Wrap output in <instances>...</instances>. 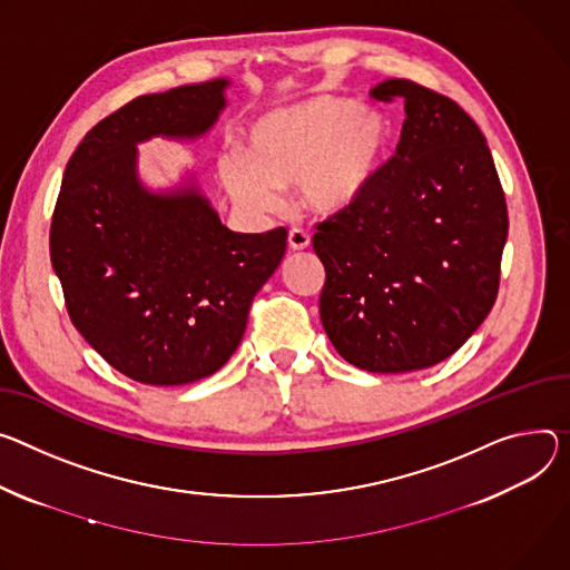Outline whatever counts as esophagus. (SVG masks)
<instances>
[{"label":"esophagus","instance_id":"esophagus-1","mask_svg":"<svg viewBox=\"0 0 570 570\" xmlns=\"http://www.w3.org/2000/svg\"><path fill=\"white\" fill-rule=\"evenodd\" d=\"M308 243H312V234H308L306 229H299V227H293L288 232V247L293 252H302L308 247Z\"/></svg>","mask_w":570,"mask_h":570}]
</instances>
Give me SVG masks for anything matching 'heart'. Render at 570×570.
<instances>
[{"label": "heart", "instance_id": "obj_1", "mask_svg": "<svg viewBox=\"0 0 570 570\" xmlns=\"http://www.w3.org/2000/svg\"><path fill=\"white\" fill-rule=\"evenodd\" d=\"M391 145V122L350 97L321 95L258 118L247 134V161L220 157V177L238 206L275 214L279 190L297 186L306 209L336 216L368 193Z\"/></svg>", "mask_w": 570, "mask_h": 570}]
</instances>
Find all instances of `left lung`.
Here are the masks:
<instances>
[{
  "label": "left lung",
  "mask_w": 570,
  "mask_h": 570,
  "mask_svg": "<svg viewBox=\"0 0 570 570\" xmlns=\"http://www.w3.org/2000/svg\"><path fill=\"white\" fill-rule=\"evenodd\" d=\"M404 101L393 157L352 209L316 225L321 321L336 352L368 373H409L456 352L498 297L509 218L475 120L409 79L371 90Z\"/></svg>",
  "instance_id": "obj_1"
}]
</instances>
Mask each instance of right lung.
Masks as SVG:
<instances>
[{"label": "right lung", "mask_w": 570, "mask_h": 570, "mask_svg": "<svg viewBox=\"0 0 570 570\" xmlns=\"http://www.w3.org/2000/svg\"><path fill=\"white\" fill-rule=\"evenodd\" d=\"M225 79L140 95L99 120L70 157L49 227L51 266L79 334L122 375L177 386L214 375L288 232H229L197 190L151 195L136 142L197 136L225 107Z\"/></svg>", "instance_id": "right-lung-1"}]
</instances>
